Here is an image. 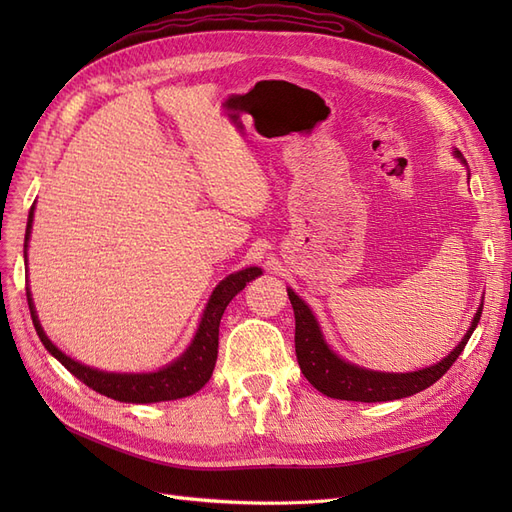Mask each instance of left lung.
<instances>
[{
	"mask_svg": "<svg viewBox=\"0 0 512 512\" xmlns=\"http://www.w3.org/2000/svg\"><path fill=\"white\" fill-rule=\"evenodd\" d=\"M455 158L466 162L461 156V151L457 149ZM288 299L294 309V350H297V361L303 376L309 380V384H314L322 395L346 401H365V404L410 397L425 391L433 382H438L457 361V356L463 352V348H466L468 339L480 320V314H483V303H480L478 312L472 320V327L463 335L457 348L448 356H444L440 363L418 371H408V374H386V371H371L339 359V356L327 346V342H324L318 320L312 314L309 305L303 299H299L290 288Z\"/></svg>",
	"mask_w": 512,
	"mask_h": 512,
	"instance_id": "1",
	"label": "left lung"
}]
</instances>
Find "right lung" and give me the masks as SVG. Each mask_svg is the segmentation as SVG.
Wrapping results in <instances>:
<instances>
[{"label": "right lung", "instance_id": "right-lung-1", "mask_svg": "<svg viewBox=\"0 0 512 512\" xmlns=\"http://www.w3.org/2000/svg\"><path fill=\"white\" fill-rule=\"evenodd\" d=\"M34 207L29 211L27 230H25V265H27V241H29V235H32ZM258 275H262L258 267H247L222 280L211 294L190 348L185 350L177 361L158 371H151V374H111V371H100L70 359V356L61 352L42 331L36 307L32 301V292L29 290H27V303H29V312H32V320H34L40 342L61 365L70 371L72 376H76L83 384H87L89 389H94L96 393L111 399L126 401V404H153V401H170V399L194 395L209 382L215 361H218L220 320H222L224 309L232 301V297L239 294L247 282L256 280Z\"/></svg>", "mask_w": 512, "mask_h": 512}]
</instances>
